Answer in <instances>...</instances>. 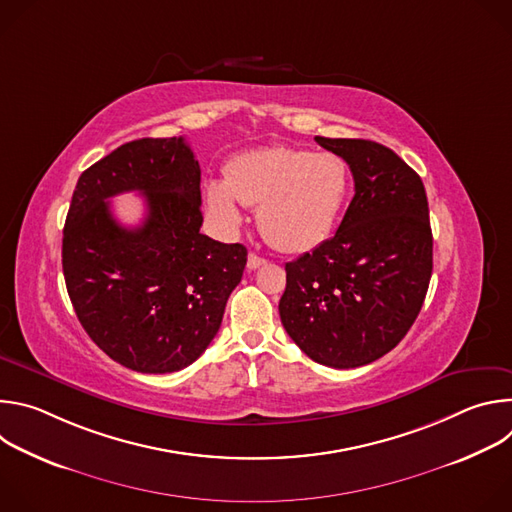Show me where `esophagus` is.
Instances as JSON below:
<instances>
[{
	"label": "esophagus",
	"mask_w": 512,
	"mask_h": 512,
	"mask_svg": "<svg viewBox=\"0 0 512 512\" xmlns=\"http://www.w3.org/2000/svg\"><path fill=\"white\" fill-rule=\"evenodd\" d=\"M267 261L263 259V257H259V255H255V253H249V257H247V269H259L261 265H265Z\"/></svg>",
	"instance_id": "34e87169"
}]
</instances>
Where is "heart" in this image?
<instances>
[{
	"label": "heart",
	"mask_w": 512,
	"mask_h": 512,
	"mask_svg": "<svg viewBox=\"0 0 512 512\" xmlns=\"http://www.w3.org/2000/svg\"><path fill=\"white\" fill-rule=\"evenodd\" d=\"M350 188L352 174L342 156L271 145L231 158L225 182H206L204 200L223 229L241 225V204H259L257 225L265 241L283 253H308L336 229Z\"/></svg>",
	"instance_id": "1"
}]
</instances>
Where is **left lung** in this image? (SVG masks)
Returning <instances> with one entry per match:
<instances>
[{"label":"left lung","instance_id":"left-lung-1","mask_svg":"<svg viewBox=\"0 0 512 512\" xmlns=\"http://www.w3.org/2000/svg\"><path fill=\"white\" fill-rule=\"evenodd\" d=\"M316 141L348 162L354 196L336 235L285 265L279 316L312 360L356 369L393 350L423 306L433 267L427 196L415 170L377 141Z\"/></svg>","mask_w":512,"mask_h":512}]
</instances>
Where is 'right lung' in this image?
Listing matches in <instances>:
<instances>
[{"instance_id": "obj_1", "label": "right lung", "mask_w": 512, "mask_h": 512, "mask_svg": "<svg viewBox=\"0 0 512 512\" xmlns=\"http://www.w3.org/2000/svg\"><path fill=\"white\" fill-rule=\"evenodd\" d=\"M139 191L144 223H116L108 198ZM200 166L184 137H143L87 168L62 233L72 308L123 367L164 375L192 364L221 328L247 265L241 243L200 233Z\"/></svg>"}]
</instances>
